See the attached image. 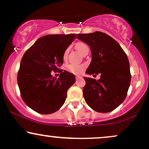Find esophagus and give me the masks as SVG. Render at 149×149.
<instances>
[{"instance_id":"esophagus-1","label":"esophagus","mask_w":149,"mask_h":149,"mask_svg":"<svg viewBox=\"0 0 149 149\" xmlns=\"http://www.w3.org/2000/svg\"><path fill=\"white\" fill-rule=\"evenodd\" d=\"M81 78V76H76V79H78V78Z\"/></svg>"}]
</instances>
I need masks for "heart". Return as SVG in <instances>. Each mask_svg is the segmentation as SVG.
<instances>
[{
  "instance_id": "b5f03b06",
  "label": "heart",
  "mask_w": 149,
  "mask_h": 149,
  "mask_svg": "<svg viewBox=\"0 0 149 149\" xmlns=\"http://www.w3.org/2000/svg\"><path fill=\"white\" fill-rule=\"evenodd\" d=\"M76 48L77 49V51H78L80 54H83V52H84L87 49H88V47L87 46V45H85V43L80 42V43L77 44L76 46ZM67 54L68 52L66 51L64 54V57H63L64 59H66V57H67ZM83 68L84 67H83V65L76 64H70L66 66V69H67L68 71L73 73H75V74H79V73H81L82 71L83 70Z\"/></svg>"
}]
</instances>
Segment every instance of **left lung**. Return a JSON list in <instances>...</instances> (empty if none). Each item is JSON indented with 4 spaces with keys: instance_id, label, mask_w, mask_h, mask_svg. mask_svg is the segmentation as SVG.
<instances>
[{
    "instance_id": "obj_1",
    "label": "left lung",
    "mask_w": 149,
    "mask_h": 149,
    "mask_svg": "<svg viewBox=\"0 0 149 149\" xmlns=\"http://www.w3.org/2000/svg\"><path fill=\"white\" fill-rule=\"evenodd\" d=\"M78 39L91 49L92 61L85 73L101 74L97 80L83 77L86 82L83 90L85 102L97 112L112 111L123 102L130 85L127 55L118 42L102 32L78 34Z\"/></svg>"
}]
</instances>
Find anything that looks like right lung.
Returning a JSON list of instances; mask_svg holds the SVG:
<instances>
[{"mask_svg": "<svg viewBox=\"0 0 149 149\" xmlns=\"http://www.w3.org/2000/svg\"><path fill=\"white\" fill-rule=\"evenodd\" d=\"M76 34H52L38 38L23 55L17 75L22 100L40 114H50L62 107L69 88L76 81L73 73L64 71L58 78L52 71L64 62V54Z\"/></svg>", "mask_w": 149, "mask_h": 149, "instance_id": "obj_1", "label": "right lung"}]
</instances>
